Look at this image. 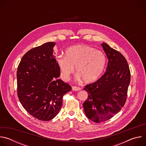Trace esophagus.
<instances>
[{"instance_id":"esophagus-1","label":"esophagus","mask_w":146,"mask_h":146,"mask_svg":"<svg viewBox=\"0 0 146 146\" xmlns=\"http://www.w3.org/2000/svg\"><path fill=\"white\" fill-rule=\"evenodd\" d=\"M81 88L79 87H77V86H73L72 87V90L73 91H80L81 90Z\"/></svg>"}]
</instances>
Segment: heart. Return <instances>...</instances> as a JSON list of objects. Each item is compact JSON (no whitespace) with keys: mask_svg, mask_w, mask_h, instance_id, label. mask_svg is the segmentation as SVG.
<instances>
[{"mask_svg":"<svg viewBox=\"0 0 146 146\" xmlns=\"http://www.w3.org/2000/svg\"><path fill=\"white\" fill-rule=\"evenodd\" d=\"M56 62L64 80H69L76 67L78 77L87 83H92L97 81L103 73L106 58L102 51L92 47L77 45L68 48L65 56H58Z\"/></svg>","mask_w":146,"mask_h":146,"instance_id":"obj_1","label":"heart"}]
</instances>
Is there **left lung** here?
I'll use <instances>...</instances> for the list:
<instances>
[{
	"label": "left lung",
	"mask_w": 146,
	"mask_h": 146,
	"mask_svg": "<svg viewBox=\"0 0 146 146\" xmlns=\"http://www.w3.org/2000/svg\"><path fill=\"white\" fill-rule=\"evenodd\" d=\"M102 46L109 59L106 72L96 81L85 86L88 96L82 104L87 117L97 123L110 119L123 107L131 81L125 58L105 43Z\"/></svg>",
	"instance_id": "1"
}]
</instances>
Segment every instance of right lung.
Segmentation results:
<instances>
[{
	"instance_id": "1",
	"label": "right lung",
	"mask_w": 146,
	"mask_h": 146,
	"mask_svg": "<svg viewBox=\"0 0 146 146\" xmlns=\"http://www.w3.org/2000/svg\"><path fill=\"white\" fill-rule=\"evenodd\" d=\"M48 42L28 51L17 72V95L26 111L35 118L50 121L59 113L64 95L72 90L59 79L60 70L53 48Z\"/></svg>"
}]
</instances>
